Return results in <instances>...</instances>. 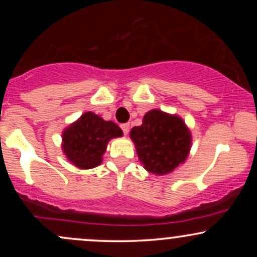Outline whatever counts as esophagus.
<instances>
[{
  "label": "esophagus",
  "instance_id": "esophagus-1",
  "mask_svg": "<svg viewBox=\"0 0 257 257\" xmlns=\"http://www.w3.org/2000/svg\"><path fill=\"white\" fill-rule=\"evenodd\" d=\"M120 128H122L123 133H124V134L126 135V134H128V133H129V128H131V125H129L128 123H124V124L120 125Z\"/></svg>",
  "mask_w": 257,
  "mask_h": 257
}]
</instances>
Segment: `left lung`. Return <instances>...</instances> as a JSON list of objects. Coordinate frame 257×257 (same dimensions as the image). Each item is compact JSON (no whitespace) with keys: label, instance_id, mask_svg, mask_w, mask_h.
Instances as JSON below:
<instances>
[{"label":"left lung","instance_id":"1","mask_svg":"<svg viewBox=\"0 0 257 257\" xmlns=\"http://www.w3.org/2000/svg\"><path fill=\"white\" fill-rule=\"evenodd\" d=\"M131 139L144 168L159 176L184 164L192 145V134L185 120L157 108L146 112L143 124L132 128Z\"/></svg>","mask_w":257,"mask_h":257}]
</instances>
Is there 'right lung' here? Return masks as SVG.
<instances>
[{
  "label": "right lung",
  "mask_w": 257,
  "mask_h": 257,
  "mask_svg": "<svg viewBox=\"0 0 257 257\" xmlns=\"http://www.w3.org/2000/svg\"><path fill=\"white\" fill-rule=\"evenodd\" d=\"M123 137L122 129L94 112H84L63 131L61 150L75 167L91 169L101 164L111 139Z\"/></svg>",
  "instance_id": "obj_1"
}]
</instances>
